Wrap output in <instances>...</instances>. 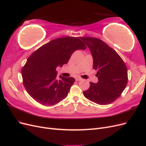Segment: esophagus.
Masks as SVG:
<instances>
[{
	"instance_id": "34e87169",
	"label": "esophagus",
	"mask_w": 146,
	"mask_h": 146,
	"mask_svg": "<svg viewBox=\"0 0 146 146\" xmlns=\"http://www.w3.org/2000/svg\"><path fill=\"white\" fill-rule=\"evenodd\" d=\"M82 80H83V79L82 78H80V77H76V81H81Z\"/></svg>"
}]
</instances>
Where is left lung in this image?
Here are the masks:
<instances>
[{"mask_svg":"<svg viewBox=\"0 0 146 146\" xmlns=\"http://www.w3.org/2000/svg\"><path fill=\"white\" fill-rule=\"evenodd\" d=\"M90 48L93 68L98 70V82H90L89 89L83 91L86 99L99 105L112 103L125 90L128 81L127 69L117 53L100 39L81 37Z\"/></svg>","mask_w":146,"mask_h":146,"instance_id":"8db88e82","label":"left lung"}]
</instances>
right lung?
Segmentation results:
<instances>
[{
  "instance_id": "right-lung-1",
  "label": "right lung",
  "mask_w": 146,
  "mask_h": 146,
  "mask_svg": "<svg viewBox=\"0 0 146 146\" xmlns=\"http://www.w3.org/2000/svg\"><path fill=\"white\" fill-rule=\"evenodd\" d=\"M86 46L77 37L56 38L42 46L28 58L22 70L24 86L32 98L43 105H54L68 96L75 82L60 76L56 68L68 63L73 53Z\"/></svg>"
}]
</instances>
